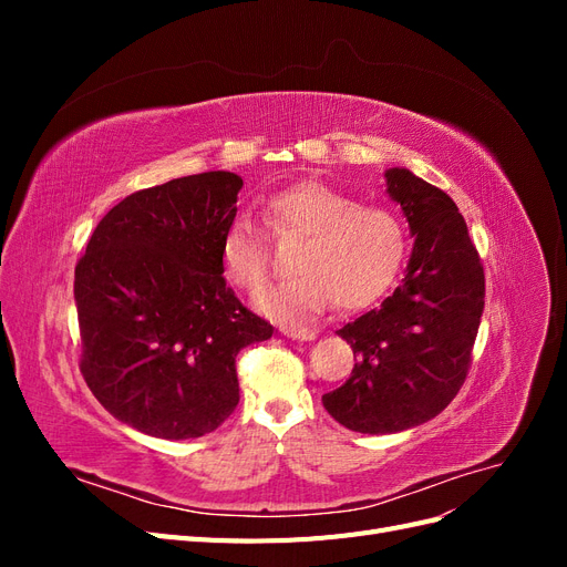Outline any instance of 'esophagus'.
Segmentation results:
<instances>
[{
    "label": "esophagus",
    "mask_w": 567,
    "mask_h": 567,
    "mask_svg": "<svg viewBox=\"0 0 567 567\" xmlns=\"http://www.w3.org/2000/svg\"><path fill=\"white\" fill-rule=\"evenodd\" d=\"M279 331L293 340H315L317 338V333L312 329H302V326H281Z\"/></svg>",
    "instance_id": "34e87169"
}]
</instances>
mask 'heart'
<instances>
[{
	"label": "heart",
	"instance_id": "obj_1",
	"mask_svg": "<svg viewBox=\"0 0 567 567\" xmlns=\"http://www.w3.org/2000/svg\"><path fill=\"white\" fill-rule=\"evenodd\" d=\"M267 225L281 241H300L296 277L257 300L274 319L298 321L333 300L359 310L398 279L409 250L406 225L381 205H362L323 182H298L265 203ZM221 271L231 286L257 293L269 279V250L252 221L236 215L221 236Z\"/></svg>",
	"mask_w": 567,
	"mask_h": 567
}]
</instances>
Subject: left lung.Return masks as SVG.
I'll return each instance as SVG.
<instances>
[{"label":"left lung","instance_id":"8db88e82","mask_svg":"<svg viewBox=\"0 0 567 567\" xmlns=\"http://www.w3.org/2000/svg\"><path fill=\"white\" fill-rule=\"evenodd\" d=\"M385 184L414 250L402 286L338 331L357 362L321 398L340 425L367 435L421 425L456 398L485 307V271L456 203L406 167H390Z\"/></svg>","mask_w":567,"mask_h":567}]
</instances>
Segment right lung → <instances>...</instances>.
<instances>
[{"label":"right lung","instance_id":"right-lung-1","mask_svg":"<svg viewBox=\"0 0 567 567\" xmlns=\"http://www.w3.org/2000/svg\"><path fill=\"white\" fill-rule=\"evenodd\" d=\"M241 186L217 169L142 188L99 221L75 267L80 371L140 433H213L238 404L236 354L274 333L221 277Z\"/></svg>","mask_w":567,"mask_h":567}]
</instances>
